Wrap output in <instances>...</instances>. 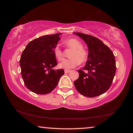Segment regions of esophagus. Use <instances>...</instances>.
Here are the masks:
<instances>
[{
    "instance_id": "1",
    "label": "esophagus",
    "mask_w": 133,
    "mask_h": 133,
    "mask_svg": "<svg viewBox=\"0 0 133 133\" xmlns=\"http://www.w3.org/2000/svg\"><path fill=\"white\" fill-rule=\"evenodd\" d=\"M71 71L70 70H65V73H68Z\"/></svg>"
}]
</instances>
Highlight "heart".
Listing matches in <instances>:
<instances>
[{"label": "heart", "instance_id": "heart-1", "mask_svg": "<svg viewBox=\"0 0 133 133\" xmlns=\"http://www.w3.org/2000/svg\"><path fill=\"white\" fill-rule=\"evenodd\" d=\"M64 44L66 48L71 49L70 53V59H63L59 64V68L68 70L77 66L79 63H83L87 61L88 58V53L83 48L82 43L77 39L71 38L64 41ZM54 54L56 59L59 61L62 59L63 51L59 46L54 47Z\"/></svg>", "mask_w": 133, "mask_h": 133}]
</instances>
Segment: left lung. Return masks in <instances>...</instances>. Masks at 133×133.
Listing matches in <instances>:
<instances>
[{
	"label": "left lung",
	"instance_id": "1",
	"mask_svg": "<svg viewBox=\"0 0 133 133\" xmlns=\"http://www.w3.org/2000/svg\"><path fill=\"white\" fill-rule=\"evenodd\" d=\"M74 34L87 43L89 51L86 65L78 70L79 77L74 85L82 95L88 97L99 96L110 88L113 81L116 70L114 55L98 38L81 32Z\"/></svg>",
	"mask_w": 133,
	"mask_h": 133
}]
</instances>
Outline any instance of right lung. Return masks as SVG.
I'll return each instance as SVG.
<instances>
[{
    "instance_id": "right-lung-1",
    "label": "right lung",
    "mask_w": 133,
    "mask_h": 133,
    "mask_svg": "<svg viewBox=\"0 0 133 133\" xmlns=\"http://www.w3.org/2000/svg\"><path fill=\"white\" fill-rule=\"evenodd\" d=\"M58 33L41 36L31 41L23 51L20 66L26 88L38 94L51 92L64 74L63 69H52L57 65L54 48L61 38Z\"/></svg>"
}]
</instances>
